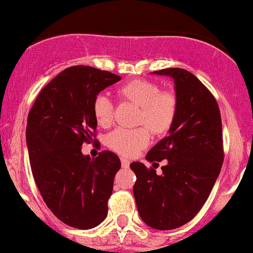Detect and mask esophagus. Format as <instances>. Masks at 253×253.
<instances>
[{"label":"esophagus","instance_id":"esophagus-1","mask_svg":"<svg viewBox=\"0 0 253 253\" xmlns=\"http://www.w3.org/2000/svg\"><path fill=\"white\" fill-rule=\"evenodd\" d=\"M121 163H122L123 169H127V167L130 166V161L126 158H121Z\"/></svg>","mask_w":253,"mask_h":253}]
</instances>
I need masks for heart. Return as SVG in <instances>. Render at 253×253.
I'll use <instances>...</instances> for the list:
<instances>
[{"label": "heart", "mask_w": 253, "mask_h": 253, "mask_svg": "<svg viewBox=\"0 0 253 253\" xmlns=\"http://www.w3.org/2000/svg\"><path fill=\"white\" fill-rule=\"evenodd\" d=\"M118 95L140 107L139 123L135 128L118 127L108 135L110 149L123 157H133L145 148L154 133H165L171 128L177 113V97L169 90H161L149 80H132L118 88ZM94 116L100 126H109L113 120V104L105 94L97 95L92 105Z\"/></svg>", "instance_id": "b5f03b06"}]
</instances>
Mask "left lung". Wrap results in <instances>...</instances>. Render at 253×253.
Returning a JSON list of instances; mask_svg holds the SVG:
<instances>
[{
  "instance_id": "obj_1",
  "label": "left lung",
  "mask_w": 253,
  "mask_h": 253,
  "mask_svg": "<svg viewBox=\"0 0 253 253\" xmlns=\"http://www.w3.org/2000/svg\"><path fill=\"white\" fill-rule=\"evenodd\" d=\"M153 73L172 78L177 97L169 136L146 154L149 162L167 159V165L161 175L144 163L130 167L136 175L133 197L141 220L153 229L171 230L198 213L221 171V116L213 95L193 73L181 68Z\"/></svg>"
}]
</instances>
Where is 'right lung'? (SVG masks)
<instances>
[{
	"instance_id": "right-lung-1",
	"label": "right lung",
	"mask_w": 253,
	"mask_h": 253,
	"mask_svg": "<svg viewBox=\"0 0 253 253\" xmlns=\"http://www.w3.org/2000/svg\"><path fill=\"white\" fill-rule=\"evenodd\" d=\"M120 80L92 67L67 68L42 88L29 110L25 136L32 173L46 206L73 228H95L108 215L121 161L109 150L92 159L81 146L95 137V97Z\"/></svg>"
}]
</instances>
